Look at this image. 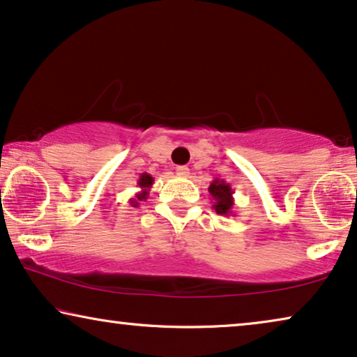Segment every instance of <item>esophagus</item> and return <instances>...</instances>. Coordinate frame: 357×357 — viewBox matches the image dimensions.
I'll use <instances>...</instances> for the list:
<instances>
[{"instance_id":"1","label":"esophagus","mask_w":357,"mask_h":357,"mask_svg":"<svg viewBox=\"0 0 357 357\" xmlns=\"http://www.w3.org/2000/svg\"><path fill=\"white\" fill-rule=\"evenodd\" d=\"M176 173L179 174V176H188L189 168L188 167H176Z\"/></svg>"}]
</instances>
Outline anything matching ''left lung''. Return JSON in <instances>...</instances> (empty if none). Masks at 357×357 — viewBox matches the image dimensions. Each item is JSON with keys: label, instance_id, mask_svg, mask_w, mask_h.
Masks as SVG:
<instances>
[{"label": "left lung", "instance_id": "obj_1", "mask_svg": "<svg viewBox=\"0 0 357 357\" xmlns=\"http://www.w3.org/2000/svg\"><path fill=\"white\" fill-rule=\"evenodd\" d=\"M208 192L213 199V208L218 215H233V205H234V199H233V189L228 183L225 181L215 179L212 184L208 185ZM234 217V215H233Z\"/></svg>", "mask_w": 357, "mask_h": 357}]
</instances>
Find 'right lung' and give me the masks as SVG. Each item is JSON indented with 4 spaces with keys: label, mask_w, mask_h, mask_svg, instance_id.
I'll use <instances>...</instances> for the list:
<instances>
[{
    "label": "right lung",
    "mask_w": 357,
    "mask_h": 357,
    "mask_svg": "<svg viewBox=\"0 0 357 357\" xmlns=\"http://www.w3.org/2000/svg\"><path fill=\"white\" fill-rule=\"evenodd\" d=\"M152 185H153V178L150 176L149 173L140 174V178L137 181V188L140 190H139V192H135L134 197L129 199V204L132 205V207H137L139 202H142V200L147 199L149 190H150V188H152Z\"/></svg>",
    "instance_id": "1"
}]
</instances>
